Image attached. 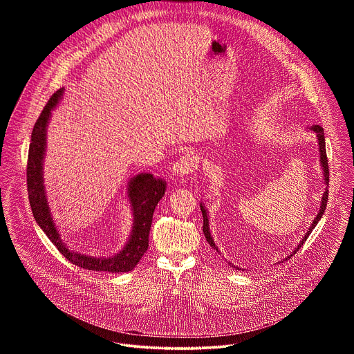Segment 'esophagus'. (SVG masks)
<instances>
[{"label": "esophagus", "instance_id": "34e87169", "mask_svg": "<svg viewBox=\"0 0 354 354\" xmlns=\"http://www.w3.org/2000/svg\"><path fill=\"white\" fill-rule=\"evenodd\" d=\"M198 161L193 154H185L180 158H178L175 161V164L172 165V174L175 176H185V175H192L193 172H196Z\"/></svg>", "mask_w": 354, "mask_h": 354}]
</instances>
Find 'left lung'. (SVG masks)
Returning <instances> with one entry per match:
<instances>
[{
  "instance_id": "1",
  "label": "left lung",
  "mask_w": 354,
  "mask_h": 354,
  "mask_svg": "<svg viewBox=\"0 0 354 354\" xmlns=\"http://www.w3.org/2000/svg\"><path fill=\"white\" fill-rule=\"evenodd\" d=\"M311 130H314L315 133H317V136H318V141H319V156H321V164H322V168H324V176H325V182H326V185L329 183V165H328V157H326V148H325V136H324V129L321 127V126H318V124H314V126H311L310 127ZM326 203H328V189L325 190V194H324V197H322V203H321V209H319V213H318V216L314 218V221H313V225L310 227V230H308V232L306 234V236L301 239V242H299V245L291 252L290 254V257L288 258H291L295 252L301 248V245L304 243L306 241H307V238L310 236V234H311V231L315 228V225L318 224V221L321 220V217H322V214L325 213V209H326ZM200 210H201V214H203V232H205V236H206V239H207V242L210 243V246L212 248H214L217 252H218V248L216 246V243H214V241H213V238H212V234H210V228H209V217H207V213H206V209L203 207V205H200ZM286 261H287V258H286Z\"/></svg>"
}]
</instances>
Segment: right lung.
Listing matches in <instances>:
<instances>
[{"label": "right lung", "instance_id": "add662e5", "mask_svg": "<svg viewBox=\"0 0 354 354\" xmlns=\"http://www.w3.org/2000/svg\"><path fill=\"white\" fill-rule=\"evenodd\" d=\"M63 89L55 92L47 100L39 119L35 123L26 167V183L29 193V205L33 217L39 227L44 231L48 239L60 250L73 265L95 272L122 273L130 272L140 262L145 250L148 249V234L153 223V214L167 190V182L162 178H154L151 174H140L134 176L129 185V197L133 207L134 227L131 236L124 249L113 258H92L71 252L62 241L59 231L55 227L53 218L50 216L47 198L43 186L41 162L46 148V126L50 112L59 104Z\"/></svg>", "mask_w": 354, "mask_h": 354}]
</instances>
